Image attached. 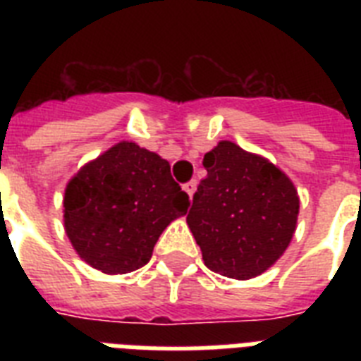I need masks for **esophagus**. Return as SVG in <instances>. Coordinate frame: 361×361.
Instances as JSON below:
<instances>
[{
    "mask_svg": "<svg viewBox=\"0 0 361 361\" xmlns=\"http://www.w3.org/2000/svg\"><path fill=\"white\" fill-rule=\"evenodd\" d=\"M183 191H185L189 197H192V195H195V191H197V180L187 181L185 185H183Z\"/></svg>",
    "mask_w": 361,
    "mask_h": 361,
    "instance_id": "1",
    "label": "esophagus"
}]
</instances>
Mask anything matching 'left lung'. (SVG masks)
<instances>
[{"label":"left lung","instance_id":"1","mask_svg":"<svg viewBox=\"0 0 361 361\" xmlns=\"http://www.w3.org/2000/svg\"><path fill=\"white\" fill-rule=\"evenodd\" d=\"M187 225L204 264L231 279H251L274 266L296 231L300 198L290 178L268 159L221 140L204 155Z\"/></svg>","mask_w":361,"mask_h":361}]
</instances>
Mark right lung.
<instances>
[{
	"label": "right lung",
	"instance_id": "add662e5",
	"mask_svg": "<svg viewBox=\"0 0 361 361\" xmlns=\"http://www.w3.org/2000/svg\"><path fill=\"white\" fill-rule=\"evenodd\" d=\"M63 208L65 232L78 257L116 275L149 262L164 228L187 214L189 197L169 161L123 140L73 176Z\"/></svg>",
	"mask_w": 361,
	"mask_h": 361
}]
</instances>
